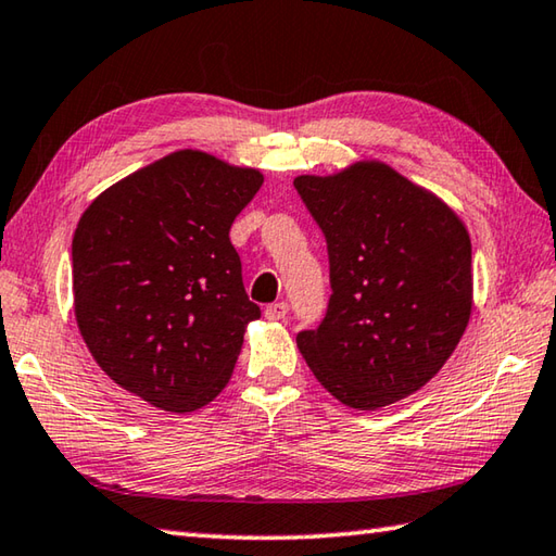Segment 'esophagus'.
I'll use <instances>...</instances> for the list:
<instances>
[{"mask_svg":"<svg viewBox=\"0 0 556 556\" xmlns=\"http://www.w3.org/2000/svg\"><path fill=\"white\" fill-rule=\"evenodd\" d=\"M287 313H289V306L285 304V301H275V304H269L265 308V318L267 320H285Z\"/></svg>","mask_w":556,"mask_h":556,"instance_id":"34e87169","label":"esophagus"}]
</instances>
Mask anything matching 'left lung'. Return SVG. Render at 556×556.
<instances>
[{"label": "left lung", "mask_w": 556, "mask_h": 556, "mask_svg": "<svg viewBox=\"0 0 556 556\" xmlns=\"http://www.w3.org/2000/svg\"><path fill=\"white\" fill-rule=\"evenodd\" d=\"M294 187L328 243L330 304L296 345L323 389L357 410L410 396L467 330L471 240L432 191L379 160Z\"/></svg>", "instance_id": "8db88e82"}]
</instances>
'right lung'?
Instances as JSON below:
<instances>
[{"mask_svg":"<svg viewBox=\"0 0 556 556\" xmlns=\"http://www.w3.org/2000/svg\"><path fill=\"white\" fill-rule=\"evenodd\" d=\"M260 169L177 150L102 191L73 238L75 320L97 365L150 406L191 413L233 375L260 306L230 226Z\"/></svg>","mask_w":556,"mask_h":556,"instance_id":"right-lung-1","label":"right lung"}]
</instances>
